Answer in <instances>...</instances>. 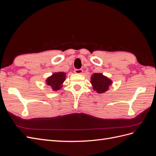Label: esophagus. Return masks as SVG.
Wrapping results in <instances>:
<instances>
[{"instance_id": "esophagus-1", "label": "esophagus", "mask_w": 156, "mask_h": 156, "mask_svg": "<svg viewBox=\"0 0 156 156\" xmlns=\"http://www.w3.org/2000/svg\"><path fill=\"white\" fill-rule=\"evenodd\" d=\"M83 69H75L74 70V72L77 74H81L83 73Z\"/></svg>"}]
</instances>
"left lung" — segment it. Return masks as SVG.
<instances>
[{
    "label": "left lung",
    "mask_w": 156,
    "mask_h": 156,
    "mask_svg": "<svg viewBox=\"0 0 156 156\" xmlns=\"http://www.w3.org/2000/svg\"><path fill=\"white\" fill-rule=\"evenodd\" d=\"M90 83L94 90L98 93H103L108 90L112 81L101 73H95L92 75Z\"/></svg>",
    "instance_id": "8db88e82"
}]
</instances>
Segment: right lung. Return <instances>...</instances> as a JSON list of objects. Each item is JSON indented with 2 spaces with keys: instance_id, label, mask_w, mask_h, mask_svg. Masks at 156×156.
<instances>
[{
  "instance_id": "add662e5",
  "label": "right lung",
  "mask_w": 156,
  "mask_h": 156,
  "mask_svg": "<svg viewBox=\"0 0 156 156\" xmlns=\"http://www.w3.org/2000/svg\"><path fill=\"white\" fill-rule=\"evenodd\" d=\"M66 79V73L58 72L55 73L48 78L46 83L48 85L50 86L53 90H58L62 87V84Z\"/></svg>"
}]
</instances>
